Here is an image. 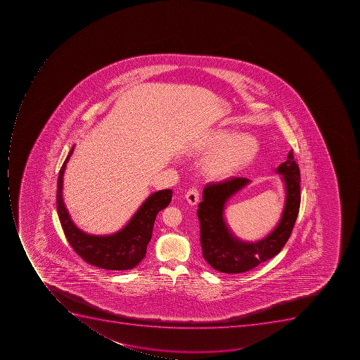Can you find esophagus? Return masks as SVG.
Returning <instances> with one entry per match:
<instances>
[{
    "mask_svg": "<svg viewBox=\"0 0 360 360\" xmlns=\"http://www.w3.org/2000/svg\"><path fill=\"white\" fill-rule=\"evenodd\" d=\"M186 199H187L188 204L191 205V206L197 205V202L199 201L198 189L197 188H191V189L188 190L187 193H186Z\"/></svg>",
    "mask_w": 360,
    "mask_h": 360,
    "instance_id": "34e87169",
    "label": "esophagus"
}]
</instances>
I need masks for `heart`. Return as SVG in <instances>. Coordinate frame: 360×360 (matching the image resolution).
<instances>
[{
    "mask_svg": "<svg viewBox=\"0 0 360 360\" xmlns=\"http://www.w3.org/2000/svg\"><path fill=\"white\" fill-rule=\"evenodd\" d=\"M204 148L212 150L204 161L205 174L214 180H221L251 163L258 154L260 144L251 134L216 129L207 136Z\"/></svg>",
    "mask_w": 360,
    "mask_h": 360,
    "instance_id": "b5f03b06",
    "label": "heart"
}]
</instances>
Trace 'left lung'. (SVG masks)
<instances>
[{
  "mask_svg": "<svg viewBox=\"0 0 360 360\" xmlns=\"http://www.w3.org/2000/svg\"><path fill=\"white\" fill-rule=\"evenodd\" d=\"M283 176L286 200L277 226L262 240L242 241L227 226L224 210L229 198L250 184L247 178H232L207 184L199 202L197 216L200 224V244L205 260L217 271L241 274L249 271L281 252L292 234L300 206V167L290 150L287 161L278 167Z\"/></svg>",
  "mask_w": 360,
  "mask_h": 360,
  "instance_id": "8db88e82",
  "label": "left lung"
}]
</instances>
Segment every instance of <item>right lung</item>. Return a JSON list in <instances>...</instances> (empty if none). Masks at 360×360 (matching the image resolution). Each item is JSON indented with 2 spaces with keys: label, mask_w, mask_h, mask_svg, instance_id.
<instances>
[{
  "label": "right lung",
  "mask_w": 360,
  "mask_h": 360,
  "mask_svg": "<svg viewBox=\"0 0 360 360\" xmlns=\"http://www.w3.org/2000/svg\"><path fill=\"white\" fill-rule=\"evenodd\" d=\"M73 150L74 146L60 167L57 181V212L68 243L85 262L92 266L117 271L133 269L146 255L156 215L170 204L172 190H160L152 193L131 221L118 232L109 235L88 234L73 223L63 200V176Z\"/></svg>",
  "instance_id": "add662e5"
}]
</instances>
